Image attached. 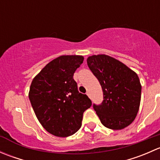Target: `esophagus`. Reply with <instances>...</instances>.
Returning a JSON list of instances; mask_svg holds the SVG:
<instances>
[{"instance_id":"34e87169","label":"esophagus","mask_w":160,"mask_h":160,"mask_svg":"<svg viewBox=\"0 0 160 160\" xmlns=\"http://www.w3.org/2000/svg\"><path fill=\"white\" fill-rule=\"evenodd\" d=\"M86 94L88 95V97H90V93H89V92H87V93H86Z\"/></svg>"}]
</instances>
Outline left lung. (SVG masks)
I'll list each match as a JSON object with an SVG mask.
<instances>
[{"instance_id":"1","label":"left lung","mask_w":160,"mask_h":160,"mask_svg":"<svg viewBox=\"0 0 160 160\" xmlns=\"http://www.w3.org/2000/svg\"><path fill=\"white\" fill-rule=\"evenodd\" d=\"M87 62L99 80L104 93L93 109L104 126L121 130L132 123L139 109L142 86L135 72L108 55L89 56Z\"/></svg>"}]
</instances>
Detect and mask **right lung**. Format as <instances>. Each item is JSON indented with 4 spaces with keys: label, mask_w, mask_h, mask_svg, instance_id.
<instances>
[{
    "label": "right lung",
    "mask_w": 160,
    "mask_h": 160,
    "mask_svg": "<svg viewBox=\"0 0 160 160\" xmlns=\"http://www.w3.org/2000/svg\"><path fill=\"white\" fill-rule=\"evenodd\" d=\"M82 56H60L49 62L32 80L28 98L43 128L52 135L68 137L82 125L83 112L92 102L80 93L73 73Z\"/></svg>",
    "instance_id": "add662e5"
}]
</instances>
